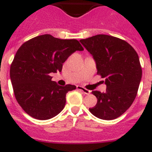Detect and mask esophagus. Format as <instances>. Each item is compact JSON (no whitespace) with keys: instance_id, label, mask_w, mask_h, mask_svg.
I'll list each match as a JSON object with an SVG mask.
<instances>
[{"instance_id":"esophagus-1","label":"esophagus","mask_w":152,"mask_h":152,"mask_svg":"<svg viewBox=\"0 0 152 152\" xmlns=\"http://www.w3.org/2000/svg\"><path fill=\"white\" fill-rule=\"evenodd\" d=\"M77 89L79 90V91H82V92L84 93V94H91V91H89V90L83 88V87H81V86L77 85Z\"/></svg>"}]
</instances>
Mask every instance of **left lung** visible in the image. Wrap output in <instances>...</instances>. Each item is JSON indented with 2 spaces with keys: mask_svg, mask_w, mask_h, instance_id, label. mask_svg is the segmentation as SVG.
<instances>
[{
  "mask_svg": "<svg viewBox=\"0 0 152 152\" xmlns=\"http://www.w3.org/2000/svg\"><path fill=\"white\" fill-rule=\"evenodd\" d=\"M80 42L94 58L97 75L105 78V93L92 91L97 103L89 110L105 120L123 115L135 100L142 79V67L136 51L125 40L108 35H96Z\"/></svg>",
  "mask_w": 152,
  "mask_h": 152,
  "instance_id": "1",
  "label": "left lung"
}]
</instances>
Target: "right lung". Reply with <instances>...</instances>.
I'll use <instances>...</instances> for the list:
<instances>
[{
	"instance_id": "1",
	"label": "right lung",
	"mask_w": 152,
	"mask_h": 152,
	"mask_svg": "<svg viewBox=\"0 0 152 152\" xmlns=\"http://www.w3.org/2000/svg\"><path fill=\"white\" fill-rule=\"evenodd\" d=\"M83 50L77 39H61L49 34L34 37L19 48L10 65V80L16 100L28 115L45 120L62 110L66 94L76 87L58 85L49 74L61 72L67 58Z\"/></svg>"
}]
</instances>
